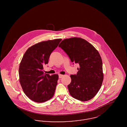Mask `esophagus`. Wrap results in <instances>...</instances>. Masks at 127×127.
<instances>
[{
	"instance_id": "esophagus-1",
	"label": "esophagus",
	"mask_w": 127,
	"mask_h": 127,
	"mask_svg": "<svg viewBox=\"0 0 127 127\" xmlns=\"http://www.w3.org/2000/svg\"><path fill=\"white\" fill-rule=\"evenodd\" d=\"M63 76L64 75H61V74H59V78H62L63 77Z\"/></svg>"
}]
</instances>
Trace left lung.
<instances>
[{
  "mask_svg": "<svg viewBox=\"0 0 127 127\" xmlns=\"http://www.w3.org/2000/svg\"><path fill=\"white\" fill-rule=\"evenodd\" d=\"M59 47L72 62L79 65L77 74L70 75L71 81L67 86L70 95L83 101L92 99L100 89L103 80L99 53L91 43L80 37L65 39Z\"/></svg>",
  "mask_w": 127,
  "mask_h": 127,
  "instance_id": "8db88e82",
  "label": "left lung"
}]
</instances>
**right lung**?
I'll return each mask as SVG.
<instances>
[{
  "instance_id": "right-lung-1",
  "label": "right lung",
  "mask_w": 127,
  "mask_h": 127,
  "mask_svg": "<svg viewBox=\"0 0 127 127\" xmlns=\"http://www.w3.org/2000/svg\"><path fill=\"white\" fill-rule=\"evenodd\" d=\"M61 39L38 43L28 48L19 67V82L26 95L38 103L45 102L53 96L59 76L44 73V65Z\"/></svg>"
}]
</instances>
